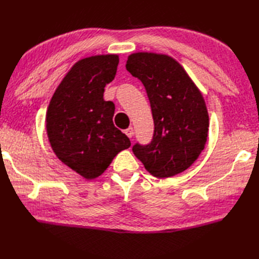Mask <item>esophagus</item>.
<instances>
[{"label":"esophagus","instance_id":"34e87169","mask_svg":"<svg viewBox=\"0 0 259 259\" xmlns=\"http://www.w3.org/2000/svg\"><path fill=\"white\" fill-rule=\"evenodd\" d=\"M125 134L127 135V137H130V139H132V137H133V135H134L133 127H128L127 130H125Z\"/></svg>","mask_w":259,"mask_h":259}]
</instances>
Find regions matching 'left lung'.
Returning <instances> with one entry per match:
<instances>
[{
	"label": "left lung",
	"instance_id": "8db88e82",
	"mask_svg": "<svg viewBox=\"0 0 259 259\" xmlns=\"http://www.w3.org/2000/svg\"><path fill=\"white\" fill-rule=\"evenodd\" d=\"M126 70L144 85L154 119L149 144L136 143L135 156L153 176L171 177L187 169L205 147L208 113L204 97L170 56L134 53Z\"/></svg>",
	"mask_w": 259,
	"mask_h": 259
}]
</instances>
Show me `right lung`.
<instances>
[{
	"instance_id": "obj_1",
	"label": "right lung",
	"mask_w": 259,
	"mask_h": 259,
	"mask_svg": "<svg viewBox=\"0 0 259 259\" xmlns=\"http://www.w3.org/2000/svg\"><path fill=\"white\" fill-rule=\"evenodd\" d=\"M117 65L115 54L78 61L56 89L47 112L52 149L86 180L102 175L113 158L131 146L128 137L114 126V103L103 99Z\"/></svg>"
}]
</instances>
